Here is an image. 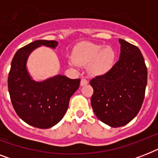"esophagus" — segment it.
I'll use <instances>...</instances> for the list:
<instances>
[{
    "instance_id": "esophagus-1",
    "label": "esophagus",
    "mask_w": 158,
    "mask_h": 158,
    "mask_svg": "<svg viewBox=\"0 0 158 158\" xmlns=\"http://www.w3.org/2000/svg\"><path fill=\"white\" fill-rule=\"evenodd\" d=\"M88 83H89V81H88L86 79L83 78V79H81V81H80V85H82V86H83V85H86Z\"/></svg>"
}]
</instances>
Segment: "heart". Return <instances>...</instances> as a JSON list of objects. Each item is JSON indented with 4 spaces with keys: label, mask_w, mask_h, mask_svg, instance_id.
<instances>
[{
    "label": "heart",
    "mask_w": 158,
    "mask_h": 158,
    "mask_svg": "<svg viewBox=\"0 0 158 158\" xmlns=\"http://www.w3.org/2000/svg\"><path fill=\"white\" fill-rule=\"evenodd\" d=\"M115 52L110 46L84 43L75 49L74 62L80 65L89 64V71L93 75L106 74L114 64Z\"/></svg>",
    "instance_id": "obj_1"
}]
</instances>
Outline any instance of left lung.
Segmentation results:
<instances>
[{"label": "left lung", "instance_id": "1", "mask_svg": "<svg viewBox=\"0 0 158 158\" xmlns=\"http://www.w3.org/2000/svg\"><path fill=\"white\" fill-rule=\"evenodd\" d=\"M119 42V60L106 74L90 80L95 115L102 122L115 128L126 125L137 115L143 102L148 79L139 49L120 38Z\"/></svg>", "mask_w": 158, "mask_h": 158}]
</instances>
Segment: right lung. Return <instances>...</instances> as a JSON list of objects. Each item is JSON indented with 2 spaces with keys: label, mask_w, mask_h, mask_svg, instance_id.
<instances>
[{
  "label": "right lung",
  "mask_w": 158,
  "mask_h": 158,
  "mask_svg": "<svg viewBox=\"0 0 158 158\" xmlns=\"http://www.w3.org/2000/svg\"><path fill=\"white\" fill-rule=\"evenodd\" d=\"M55 48L56 41L37 40L19 49L11 62L8 76V89L13 107L28 125L48 129L64 117L69 99L79 89L80 79H71L64 75L35 82L26 69L31 52L40 46Z\"/></svg>",
  "instance_id": "1"
}]
</instances>
